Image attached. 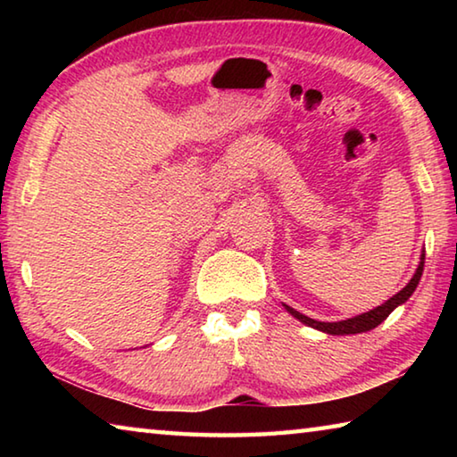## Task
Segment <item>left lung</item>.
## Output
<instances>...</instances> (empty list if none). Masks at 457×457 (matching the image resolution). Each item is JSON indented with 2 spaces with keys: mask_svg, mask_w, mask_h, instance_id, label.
<instances>
[{
  "mask_svg": "<svg viewBox=\"0 0 457 457\" xmlns=\"http://www.w3.org/2000/svg\"><path fill=\"white\" fill-rule=\"evenodd\" d=\"M423 264H425V250L421 252V258H420V264H417V270L411 280L407 282L405 288H401L395 296H391L386 303H383L381 306L373 308V311L369 312H362V314H357L353 316V319H346V320H338V322H320V320H314V319H308V316H304L303 312L294 311L292 306L284 304L286 311H288L294 319H298L303 324H306V327L311 328H316L320 332H327V335H332V337H345V335H359V332H367V330H373L375 327H378L386 316H389L393 311H395L397 306L405 304L409 298H411V294L415 292L417 284H420L421 280V274H423Z\"/></svg>",
  "mask_w": 457,
  "mask_h": 457,
  "instance_id": "8db88e82",
  "label": "left lung"
}]
</instances>
